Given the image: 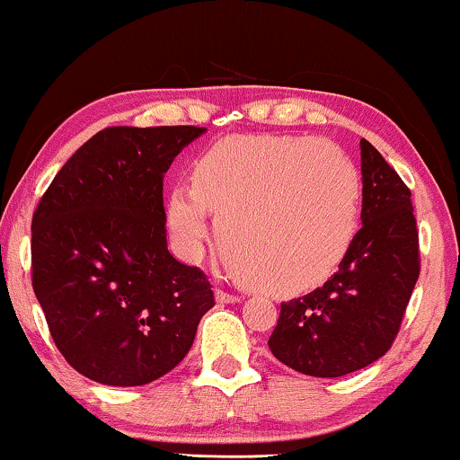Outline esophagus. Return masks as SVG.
Instances as JSON below:
<instances>
[{
  "mask_svg": "<svg viewBox=\"0 0 460 460\" xmlns=\"http://www.w3.org/2000/svg\"><path fill=\"white\" fill-rule=\"evenodd\" d=\"M215 296H217V302H221V304H235V302H239V296L229 294V292H223V289H217Z\"/></svg>",
  "mask_w": 460,
  "mask_h": 460,
  "instance_id": "obj_1",
  "label": "esophagus"
}]
</instances>
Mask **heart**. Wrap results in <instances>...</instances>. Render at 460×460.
I'll list each match as a JSON object with an SVG mask.
<instances>
[{
    "label": "heart",
    "mask_w": 460,
    "mask_h": 460,
    "mask_svg": "<svg viewBox=\"0 0 460 460\" xmlns=\"http://www.w3.org/2000/svg\"><path fill=\"white\" fill-rule=\"evenodd\" d=\"M208 212L237 275L277 296L325 283L350 252L360 177L344 150L300 135H250L212 146L190 185L168 193L166 221L185 258L208 235Z\"/></svg>",
    "instance_id": "1"
}]
</instances>
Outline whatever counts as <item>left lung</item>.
Masks as SVG:
<instances>
[{
  "mask_svg": "<svg viewBox=\"0 0 460 460\" xmlns=\"http://www.w3.org/2000/svg\"><path fill=\"white\" fill-rule=\"evenodd\" d=\"M362 227L338 273L281 304L269 348L313 377H341L390 350L419 279V233L411 190L384 156L360 139Z\"/></svg>",
  "mask_w": 460,
  "mask_h": 460,
  "instance_id": "8db88e82",
  "label": "left lung"
}]
</instances>
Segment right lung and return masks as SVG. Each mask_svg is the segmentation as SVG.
<instances>
[{"label": "right lung", "mask_w": 460, "mask_h": 460, "mask_svg": "<svg viewBox=\"0 0 460 460\" xmlns=\"http://www.w3.org/2000/svg\"><path fill=\"white\" fill-rule=\"evenodd\" d=\"M202 127H110L76 150L33 215V289L58 350L103 385L172 371L215 306L166 245L164 172Z\"/></svg>", "instance_id": "1"}]
</instances>
